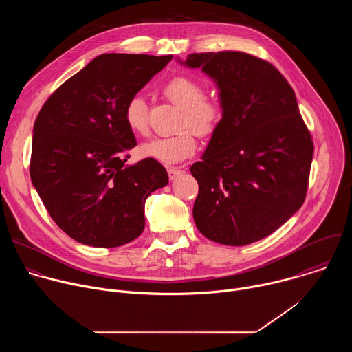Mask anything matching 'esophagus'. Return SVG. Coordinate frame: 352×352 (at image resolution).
Returning a JSON list of instances; mask_svg holds the SVG:
<instances>
[{"instance_id":"1","label":"esophagus","mask_w":352,"mask_h":352,"mask_svg":"<svg viewBox=\"0 0 352 352\" xmlns=\"http://www.w3.org/2000/svg\"><path fill=\"white\" fill-rule=\"evenodd\" d=\"M168 177H170V179L173 181V179H175L181 173H182V170L181 168H178V167H168Z\"/></svg>"}]
</instances>
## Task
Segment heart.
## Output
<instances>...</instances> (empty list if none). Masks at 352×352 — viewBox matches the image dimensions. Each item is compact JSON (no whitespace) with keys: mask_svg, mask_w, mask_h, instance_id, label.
Masks as SVG:
<instances>
[{"mask_svg":"<svg viewBox=\"0 0 352 352\" xmlns=\"http://www.w3.org/2000/svg\"><path fill=\"white\" fill-rule=\"evenodd\" d=\"M164 93L171 103L182 110L181 126H189L199 135H210L219 125L223 109L219 100L205 96V86L189 76L171 79ZM126 125L139 135L148 132L147 107L142 96H133L125 106ZM196 138L190 129L171 136H159L144 142L140 153L164 164H175L195 153Z\"/></svg>","mask_w":352,"mask_h":352,"instance_id":"1","label":"heart"}]
</instances>
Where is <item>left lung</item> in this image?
<instances>
[{
  "mask_svg": "<svg viewBox=\"0 0 352 352\" xmlns=\"http://www.w3.org/2000/svg\"><path fill=\"white\" fill-rule=\"evenodd\" d=\"M177 63L200 68L223 109L200 162L193 220L208 239L231 246L256 242L302 206L314 157L295 93L269 63L239 52L195 53Z\"/></svg>",
  "mask_w": 352,
  "mask_h": 352,
  "instance_id": "8db88e82",
  "label": "left lung"
}]
</instances>
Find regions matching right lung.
<instances>
[{"label": "right lung", "instance_id": "obj_1", "mask_svg": "<svg viewBox=\"0 0 352 352\" xmlns=\"http://www.w3.org/2000/svg\"><path fill=\"white\" fill-rule=\"evenodd\" d=\"M173 56L103 54L63 83L40 110L30 179L56 224L75 241L116 248L144 230V200L168 184L153 159L125 164L136 146L129 100Z\"/></svg>", "mask_w": 352, "mask_h": 352}]
</instances>
